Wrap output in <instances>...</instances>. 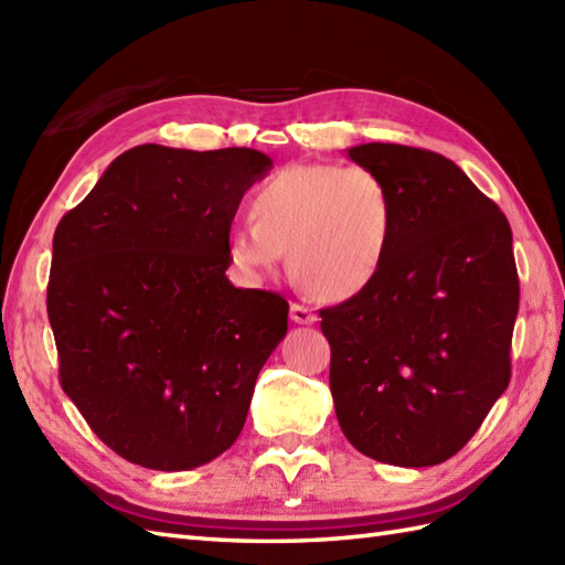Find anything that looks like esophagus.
<instances>
[{"mask_svg":"<svg viewBox=\"0 0 565 565\" xmlns=\"http://www.w3.org/2000/svg\"><path fill=\"white\" fill-rule=\"evenodd\" d=\"M291 320L298 322V326H313L318 316L313 313V310L301 306V303H291Z\"/></svg>","mask_w":565,"mask_h":565,"instance_id":"1","label":"esophagus"}]
</instances>
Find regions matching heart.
Listing matches in <instances>:
<instances>
[{"label": "heart", "instance_id": "1", "mask_svg": "<svg viewBox=\"0 0 565 565\" xmlns=\"http://www.w3.org/2000/svg\"><path fill=\"white\" fill-rule=\"evenodd\" d=\"M255 223L235 225L227 255L262 281L289 252L291 271L310 291L344 301L374 281L393 233V196L362 164H289L252 201Z\"/></svg>", "mask_w": 565, "mask_h": 565}]
</instances>
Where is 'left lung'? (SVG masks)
Returning a JSON list of instances; mask_svg holds the SVG:
<instances>
[{
	"label": "left lung",
	"mask_w": 565,
	"mask_h": 565,
	"mask_svg": "<svg viewBox=\"0 0 565 565\" xmlns=\"http://www.w3.org/2000/svg\"><path fill=\"white\" fill-rule=\"evenodd\" d=\"M350 160L393 196V233L364 291L320 310L344 437L381 463L451 459L510 383L520 279L505 215L444 154L364 142Z\"/></svg>",
	"instance_id": "obj_1"
}]
</instances>
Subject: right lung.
Here are the masks:
<instances>
[{
    "label": "right lung",
    "instance_id": "add662e5",
    "mask_svg": "<svg viewBox=\"0 0 565 565\" xmlns=\"http://www.w3.org/2000/svg\"><path fill=\"white\" fill-rule=\"evenodd\" d=\"M269 170L259 150L148 142L118 154L55 227L47 320L60 386L130 463L189 471L245 425L289 303L231 284L227 237Z\"/></svg>",
    "mask_w": 565,
    "mask_h": 565
}]
</instances>
